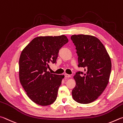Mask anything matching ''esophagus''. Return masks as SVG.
I'll use <instances>...</instances> for the list:
<instances>
[{
	"mask_svg": "<svg viewBox=\"0 0 123 123\" xmlns=\"http://www.w3.org/2000/svg\"><path fill=\"white\" fill-rule=\"evenodd\" d=\"M65 77H66V78H70V77H71V76H70V74H65Z\"/></svg>",
	"mask_w": 123,
	"mask_h": 123,
	"instance_id": "esophagus-1",
	"label": "esophagus"
}]
</instances>
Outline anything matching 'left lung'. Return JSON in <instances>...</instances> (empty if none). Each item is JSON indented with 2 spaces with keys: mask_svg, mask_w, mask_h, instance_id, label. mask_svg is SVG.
<instances>
[{
  "mask_svg": "<svg viewBox=\"0 0 123 123\" xmlns=\"http://www.w3.org/2000/svg\"><path fill=\"white\" fill-rule=\"evenodd\" d=\"M78 56V67L85 73L78 72L74 78L76 86L73 99L80 104H89L101 95L108 84L111 61L104 45L96 37L78 34L71 37ZM83 74L80 76V74Z\"/></svg>",
  "mask_w": 123,
  "mask_h": 123,
  "instance_id": "1",
  "label": "left lung"
}]
</instances>
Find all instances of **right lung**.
Wrapping results in <instances>:
<instances>
[{
	"mask_svg": "<svg viewBox=\"0 0 123 123\" xmlns=\"http://www.w3.org/2000/svg\"><path fill=\"white\" fill-rule=\"evenodd\" d=\"M66 36H40L34 38L21 53L19 58L20 83L27 96L36 104L47 106L55 102L64 75L47 71L55 63L59 50L68 43Z\"/></svg>",
	"mask_w": 123,
	"mask_h": 123,
	"instance_id": "obj_1",
	"label": "right lung"
}]
</instances>
